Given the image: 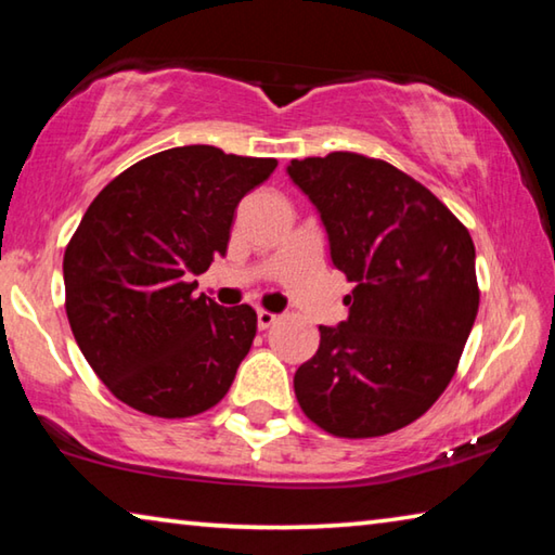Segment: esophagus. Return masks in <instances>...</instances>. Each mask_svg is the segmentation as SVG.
I'll use <instances>...</instances> for the list:
<instances>
[{
	"label": "esophagus",
	"instance_id": "1",
	"mask_svg": "<svg viewBox=\"0 0 555 555\" xmlns=\"http://www.w3.org/2000/svg\"><path fill=\"white\" fill-rule=\"evenodd\" d=\"M276 323V315L271 313V311H264V308H259L257 311V325H259V331H267V327H271Z\"/></svg>",
	"mask_w": 555,
	"mask_h": 555
}]
</instances>
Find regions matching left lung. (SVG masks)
I'll return each instance as SVG.
<instances>
[{"instance_id": "1", "label": "left lung", "mask_w": 555, "mask_h": 555, "mask_svg": "<svg viewBox=\"0 0 555 555\" xmlns=\"http://www.w3.org/2000/svg\"><path fill=\"white\" fill-rule=\"evenodd\" d=\"M325 224L333 264L354 288L350 315L321 325L294 389L337 438L387 436L434 406L457 370L480 288L475 244L426 185L352 152L288 164Z\"/></svg>"}]
</instances>
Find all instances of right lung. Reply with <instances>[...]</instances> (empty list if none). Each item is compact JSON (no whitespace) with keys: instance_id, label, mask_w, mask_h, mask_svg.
<instances>
[{"instance_id":"obj_1","label":"right lung","mask_w":555,"mask_h":555,"mask_svg":"<svg viewBox=\"0 0 555 555\" xmlns=\"http://www.w3.org/2000/svg\"><path fill=\"white\" fill-rule=\"evenodd\" d=\"M276 158L176 146L102 188L65 247V313L80 352L127 406L158 418L212 409L257 335L255 308L195 296L224 257L240 201Z\"/></svg>"}]
</instances>
